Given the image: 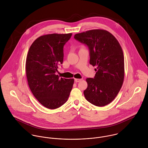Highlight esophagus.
Listing matches in <instances>:
<instances>
[{"label": "esophagus", "mask_w": 148, "mask_h": 148, "mask_svg": "<svg viewBox=\"0 0 148 148\" xmlns=\"http://www.w3.org/2000/svg\"><path fill=\"white\" fill-rule=\"evenodd\" d=\"M82 79H75V82L76 83H78V82H80V81H82Z\"/></svg>", "instance_id": "obj_1"}]
</instances>
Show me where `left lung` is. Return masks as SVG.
<instances>
[{
	"mask_svg": "<svg viewBox=\"0 0 148 148\" xmlns=\"http://www.w3.org/2000/svg\"><path fill=\"white\" fill-rule=\"evenodd\" d=\"M89 50V63L97 68L94 78H87L84 91L88 101L97 106L110 103L119 93L124 79V57L116 38L104 29H92L75 35Z\"/></svg>",
	"mask_w": 148,
	"mask_h": 148,
	"instance_id": "obj_1",
	"label": "left lung"
}]
</instances>
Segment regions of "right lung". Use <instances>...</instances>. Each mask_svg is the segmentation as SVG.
Segmentation results:
<instances>
[{
    "instance_id": "obj_1",
    "label": "right lung",
    "mask_w": 148,
    "mask_h": 148,
    "mask_svg": "<svg viewBox=\"0 0 148 148\" xmlns=\"http://www.w3.org/2000/svg\"><path fill=\"white\" fill-rule=\"evenodd\" d=\"M72 34H52L37 38L31 45L26 59L25 71L29 87L38 101L55 109L67 101L73 79L59 78L55 74L63 62V47Z\"/></svg>"
}]
</instances>
